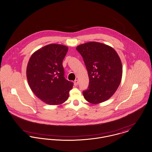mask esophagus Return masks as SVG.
<instances>
[{
    "label": "esophagus",
    "mask_w": 152,
    "mask_h": 152,
    "mask_svg": "<svg viewBox=\"0 0 152 152\" xmlns=\"http://www.w3.org/2000/svg\"><path fill=\"white\" fill-rule=\"evenodd\" d=\"M78 84V80H75L74 81V85L75 86H77Z\"/></svg>",
    "instance_id": "obj_1"
}]
</instances>
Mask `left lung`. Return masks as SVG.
<instances>
[{
    "instance_id": "8db88e82",
    "label": "left lung",
    "mask_w": 152,
    "mask_h": 152,
    "mask_svg": "<svg viewBox=\"0 0 152 152\" xmlns=\"http://www.w3.org/2000/svg\"><path fill=\"white\" fill-rule=\"evenodd\" d=\"M87 69L89 85L83 92L89 103L98 104L116 91L122 78L121 61L115 50L104 43L90 42L76 47Z\"/></svg>"
}]
</instances>
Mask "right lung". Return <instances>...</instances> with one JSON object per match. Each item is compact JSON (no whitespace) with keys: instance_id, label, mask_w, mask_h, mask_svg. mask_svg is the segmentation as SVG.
<instances>
[{"instance_id":"add662e5","label":"right lung","mask_w":152,"mask_h":152,"mask_svg":"<svg viewBox=\"0 0 152 152\" xmlns=\"http://www.w3.org/2000/svg\"><path fill=\"white\" fill-rule=\"evenodd\" d=\"M68 47L50 44L34 52L28 61L26 77L35 95L48 105H59L69 98L73 83L65 79L62 61Z\"/></svg>"}]
</instances>
